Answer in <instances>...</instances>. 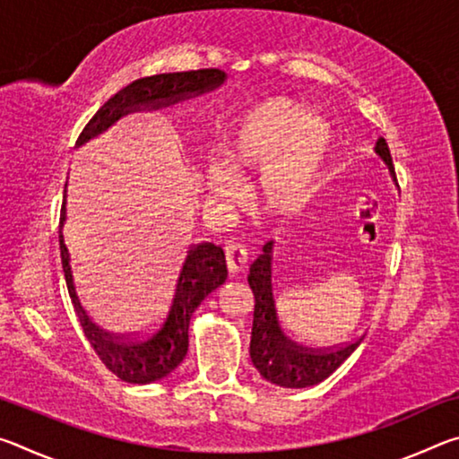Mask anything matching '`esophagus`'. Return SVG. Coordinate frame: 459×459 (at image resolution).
I'll list each match as a JSON object with an SVG mask.
<instances>
[{"label": "esophagus", "mask_w": 459, "mask_h": 459, "mask_svg": "<svg viewBox=\"0 0 459 459\" xmlns=\"http://www.w3.org/2000/svg\"><path fill=\"white\" fill-rule=\"evenodd\" d=\"M224 259H227V267L230 273L245 271L248 263L247 247L243 243H238V240H227V243H224Z\"/></svg>", "instance_id": "34e87169"}]
</instances>
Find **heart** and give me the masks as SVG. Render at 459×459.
I'll return each instance as SVG.
<instances>
[{"label": "heart", "instance_id": "heart-1", "mask_svg": "<svg viewBox=\"0 0 459 459\" xmlns=\"http://www.w3.org/2000/svg\"><path fill=\"white\" fill-rule=\"evenodd\" d=\"M298 99L271 97L240 115L222 143V166H208L204 180L219 198L237 194L235 176L263 169L261 211L281 219L304 204L328 153L332 127Z\"/></svg>", "mask_w": 459, "mask_h": 459}]
</instances>
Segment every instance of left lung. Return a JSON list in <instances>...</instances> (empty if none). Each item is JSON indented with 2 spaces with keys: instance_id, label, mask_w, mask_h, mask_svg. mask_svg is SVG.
<instances>
[{
  "instance_id": "8db88e82",
  "label": "left lung",
  "mask_w": 459,
  "mask_h": 459,
  "mask_svg": "<svg viewBox=\"0 0 459 459\" xmlns=\"http://www.w3.org/2000/svg\"><path fill=\"white\" fill-rule=\"evenodd\" d=\"M375 150L394 176L391 150L383 137L377 142ZM271 253H273V243L269 240L263 247V253L253 261L248 269L251 273L247 277L255 295L251 360L261 377L267 378L269 383L285 388L312 386L328 378L359 348L364 336L348 342L344 346L324 348V351L299 346L287 338L279 325L273 290H271Z\"/></svg>"
}]
</instances>
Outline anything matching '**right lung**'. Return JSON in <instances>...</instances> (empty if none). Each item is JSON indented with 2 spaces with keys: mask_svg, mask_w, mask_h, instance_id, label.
Here are the masks:
<instances>
[{
  "mask_svg": "<svg viewBox=\"0 0 459 459\" xmlns=\"http://www.w3.org/2000/svg\"><path fill=\"white\" fill-rule=\"evenodd\" d=\"M224 82V73L219 68H200V71L186 73H166L153 74L145 79H137L117 95H113L107 103L92 115V119L84 126L79 142H87L89 137L105 131L111 123L117 121L139 107L160 108L178 103L192 95H200L204 91H212ZM65 221V202L60 208V227ZM60 259L65 269V279L71 295L74 312L79 316L84 336H87L92 351L97 352L100 362L113 372L115 377L131 385H145L168 377L188 352V325L194 309L200 301L227 279V263L219 245L198 243L186 251V257L178 271L172 299L168 309L152 330L137 336H115L100 330L89 320L76 298L73 271L68 263V248L62 240L60 232Z\"/></svg>",
  "mask_w": 459,
  "mask_h": 459,
  "instance_id": "obj_1",
  "label": "right lung"
}]
</instances>
